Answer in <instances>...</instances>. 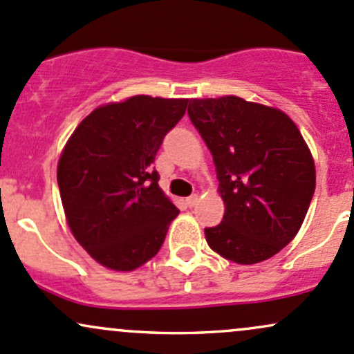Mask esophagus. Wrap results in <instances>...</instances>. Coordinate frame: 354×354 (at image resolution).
<instances>
[{
    "label": "esophagus",
    "mask_w": 354,
    "mask_h": 354,
    "mask_svg": "<svg viewBox=\"0 0 354 354\" xmlns=\"http://www.w3.org/2000/svg\"><path fill=\"white\" fill-rule=\"evenodd\" d=\"M196 203H198V195H196V193H193V195H189L187 198V205L192 208V207H195Z\"/></svg>",
    "instance_id": "34e87169"
}]
</instances>
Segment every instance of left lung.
Masks as SVG:
<instances>
[{
	"mask_svg": "<svg viewBox=\"0 0 354 354\" xmlns=\"http://www.w3.org/2000/svg\"><path fill=\"white\" fill-rule=\"evenodd\" d=\"M188 117L214 156L224 218L207 243L239 265L280 252L299 232L315 189L302 133L283 111L239 96L192 100Z\"/></svg>",
	"mask_w": 354,
	"mask_h": 354,
	"instance_id": "obj_1",
	"label": "left lung"
}]
</instances>
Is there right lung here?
<instances>
[{"mask_svg":"<svg viewBox=\"0 0 354 354\" xmlns=\"http://www.w3.org/2000/svg\"><path fill=\"white\" fill-rule=\"evenodd\" d=\"M188 100L137 95L100 106L62 151L57 185L76 241L100 265L132 271L161 249L180 214L159 188L156 154Z\"/></svg>","mask_w":354,"mask_h":354,"instance_id":"obj_1","label":"right lung"}]
</instances>
